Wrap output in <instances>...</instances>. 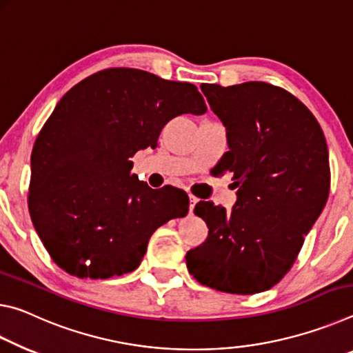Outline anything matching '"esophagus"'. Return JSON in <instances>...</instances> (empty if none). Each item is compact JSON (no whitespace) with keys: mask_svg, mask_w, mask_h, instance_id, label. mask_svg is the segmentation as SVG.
<instances>
[{"mask_svg":"<svg viewBox=\"0 0 353 353\" xmlns=\"http://www.w3.org/2000/svg\"><path fill=\"white\" fill-rule=\"evenodd\" d=\"M197 203H199V199L194 197V195H189V211L190 212H194V208Z\"/></svg>","mask_w":353,"mask_h":353,"instance_id":"1","label":"esophagus"}]
</instances>
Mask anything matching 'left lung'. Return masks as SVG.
<instances>
[{
    "instance_id": "obj_1",
    "label": "left lung",
    "mask_w": 353,
    "mask_h": 353,
    "mask_svg": "<svg viewBox=\"0 0 353 353\" xmlns=\"http://www.w3.org/2000/svg\"><path fill=\"white\" fill-rule=\"evenodd\" d=\"M200 89L227 128L230 152L217 172L233 173L239 190L228 212L212 201L195 205L210 233L186 253L188 270L222 292L268 291L290 272L325 206V137L310 109L276 85L248 81Z\"/></svg>"
}]
</instances>
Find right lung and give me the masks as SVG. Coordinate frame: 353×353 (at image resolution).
I'll list each match as a JSON object with an SVG mask.
<instances>
[{"instance_id": "obj_1", "label": "right lung", "mask_w": 353, "mask_h": 353, "mask_svg": "<svg viewBox=\"0 0 353 353\" xmlns=\"http://www.w3.org/2000/svg\"><path fill=\"white\" fill-rule=\"evenodd\" d=\"M194 84L137 68L97 72L63 95L31 154V221L53 261L78 279L132 272L161 225L184 217L181 189H152L131 173L136 152L164 125L205 114Z\"/></svg>"}]
</instances>
